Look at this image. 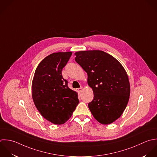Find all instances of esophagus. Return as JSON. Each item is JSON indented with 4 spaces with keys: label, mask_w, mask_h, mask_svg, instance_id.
<instances>
[{
    "label": "esophagus",
    "mask_w": 157,
    "mask_h": 157,
    "mask_svg": "<svg viewBox=\"0 0 157 157\" xmlns=\"http://www.w3.org/2000/svg\"><path fill=\"white\" fill-rule=\"evenodd\" d=\"M82 87H80V88H78V89H76V91H77L78 93H81V92L82 91Z\"/></svg>",
    "instance_id": "34e87169"
}]
</instances>
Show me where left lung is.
<instances>
[{
    "instance_id": "obj_1",
    "label": "left lung",
    "mask_w": 157,
    "mask_h": 157,
    "mask_svg": "<svg viewBox=\"0 0 157 157\" xmlns=\"http://www.w3.org/2000/svg\"><path fill=\"white\" fill-rule=\"evenodd\" d=\"M76 62L87 74V83L94 92L88 105L100 124H111L123 114L130 95L128 75L113 56L100 50L78 51Z\"/></svg>"
}]
</instances>
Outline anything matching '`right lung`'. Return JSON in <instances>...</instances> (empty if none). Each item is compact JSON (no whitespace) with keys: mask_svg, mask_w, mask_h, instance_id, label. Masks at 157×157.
Segmentation results:
<instances>
[{"mask_svg":"<svg viewBox=\"0 0 157 157\" xmlns=\"http://www.w3.org/2000/svg\"><path fill=\"white\" fill-rule=\"evenodd\" d=\"M72 52L52 53L35 70L32 83L33 103L47 121L56 125L65 123L79 103L78 92L70 89L62 75Z\"/></svg>","mask_w":157,"mask_h":157,"instance_id":"1","label":"right lung"}]
</instances>
